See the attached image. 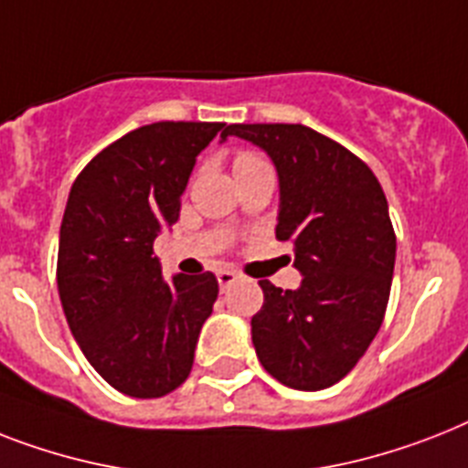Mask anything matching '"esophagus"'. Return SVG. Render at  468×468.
Segmentation results:
<instances>
[{"instance_id": "esophagus-1", "label": "esophagus", "mask_w": 468, "mask_h": 468, "mask_svg": "<svg viewBox=\"0 0 468 468\" xmlns=\"http://www.w3.org/2000/svg\"><path fill=\"white\" fill-rule=\"evenodd\" d=\"M216 279H218V286H221V291H223V288H228L230 283H235V281L240 279V276H238L233 269H221V271L216 273Z\"/></svg>"}]
</instances>
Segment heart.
I'll use <instances>...</instances> for the list:
<instances>
[{"instance_id":"b5f03b06","label":"heart","mask_w":468,"mask_h":468,"mask_svg":"<svg viewBox=\"0 0 468 468\" xmlns=\"http://www.w3.org/2000/svg\"><path fill=\"white\" fill-rule=\"evenodd\" d=\"M261 158L260 155H254V154H240L238 158H235V168L238 165H250V163H260Z\"/></svg>"}]
</instances>
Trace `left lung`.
<instances>
[{"instance_id":"1","label":"left lung","mask_w":468,"mask_h":468,"mask_svg":"<svg viewBox=\"0 0 468 468\" xmlns=\"http://www.w3.org/2000/svg\"><path fill=\"white\" fill-rule=\"evenodd\" d=\"M271 158L279 175L276 238L293 242L295 291L260 281L264 305L252 344L281 385H336L367 351L385 317L397 238L387 197L358 155L303 124H230Z\"/></svg>"}]
</instances>
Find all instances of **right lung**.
I'll list each match as a JSON object with an SVG mask.
<instances>
[{
	"label": "right lung",
	"instance_id": "obj_1",
	"mask_svg": "<svg viewBox=\"0 0 468 468\" xmlns=\"http://www.w3.org/2000/svg\"><path fill=\"white\" fill-rule=\"evenodd\" d=\"M223 122H154L124 134L71 185L57 288L76 344L108 385L158 399L187 379L218 281L163 279L154 240L175 226L197 155Z\"/></svg>",
	"mask_w": 468,
	"mask_h": 468
}]
</instances>
